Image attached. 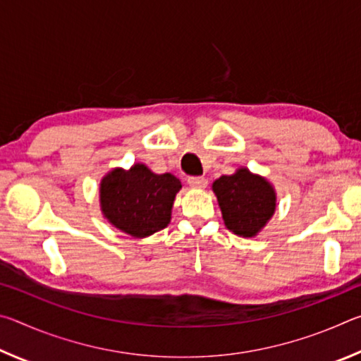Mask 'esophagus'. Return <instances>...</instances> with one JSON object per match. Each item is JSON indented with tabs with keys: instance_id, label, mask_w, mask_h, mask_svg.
I'll use <instances>...</instances> for the list:
<instances>
[{
	"instance_id": "esophagus-1",
	"label": "esophagus",
	"mask_w": 361,
	"mask_h": 361,
	"mask_svg": "<svg viewBox=\"0 0 361 361\" xmlns=\"http://www.w3.org/2000/svg\"><path fill=\"white\" fill-rule=\"evenodd\" d=\"M189 186L194 188V189H204L209 185V181H207L204 176H191V178H188Z\"/></svg>"
}]
</instances>
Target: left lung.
I'll return each instance as SVG.
<instances>
[{"instance_id": "1", "label": "left lung", "mask_w": 361, "mask_h": 361, "mask_svg": "<svg viewBox=\"0 0 361 361\" xmlns=\"http://www.w3.org/2000/svg\"><path fill=\"white\" fill-rule=\"evenodd\" d=\"M212 189L221 209L224 226L235 235L245 239L256 237L276 213V188L247 167L219 176L213 181Z\"/></svg>"}]
</instances>
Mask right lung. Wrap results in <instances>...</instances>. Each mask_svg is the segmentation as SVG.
<instances>
[{
    "instance_id": "add662e5",
    "label": "right lung",
    "mask_w": 361,
    "mask_h": 361,
    "mask_svg": "<svg viewBox=\"0 0 361 361\" xmlns=\"http://www.w3.org/2000/svg\"><path fill=\"white\" fill-rule=\"evenodd\" d=\"M180 189L176 176L154 173L142 162L127 170L116 167L100 181L102 215L124 234L143 239L167 228Z\"/></svg>"
}]
</instances>
